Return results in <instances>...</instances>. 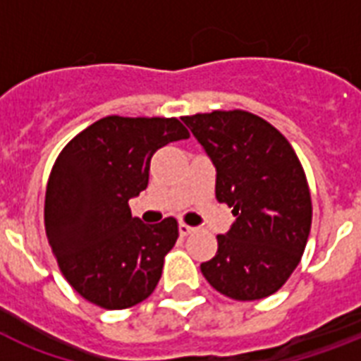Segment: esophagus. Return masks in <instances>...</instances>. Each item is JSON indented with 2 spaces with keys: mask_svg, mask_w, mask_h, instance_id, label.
Segmentation results:
<instances>
[{
  "mask_svg": "<svg viewBox=\"0 0 361 361\" xmlns=\"http://www.w3.org/2000/svg\"><path fill=\"white\" fill-rule=\"evenodd\" d=\"M178 231H180L181 236H189L191 232H195V228L189 225H185V223H180V225H178Z\"/></svg>",
  "mask_w": 361,
  "mask_h": 361,
  "instance_id": "esophagus-1",
  "label": "esophagus"
}]
</instances>
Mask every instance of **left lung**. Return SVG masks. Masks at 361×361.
Returning a JSON list of instances; mask_svg holds the SVG:
<instances>
[{
  "mask_svg": "<svg viewBox=\"0 0 361 361\" xmlns=\"http://www.w3.org/2000/svg\"><path fill=\"white\" fill-rule=\"evenodd\" d=\"M215 166V197L236 221L200 264L221 294L271 296L300 264L311 231V195L300 159L274 125L245 110L181 118Z\"/></svg>",
  "mask_w": 361,
  "mask_h": 361,
  "instance_id": "8db88e82",
  "label": "left lung"
}]
</instances>
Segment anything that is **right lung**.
Returning a JSON list of instances; mask_svg holds the SVG:
<instances>
[{
	"label": "right lung",
	"instance_id": "obj_1",
	"mask_svg": "<svg viewBox=\"0 0 361 361\" xmlns=\"http://www.w3.org/2000/svg\"><path fill=\"white\" fill-rule=\"evenodd\" d=\"M189 130L176 118L106 116L76 135L54 163L44 226L59 269L87 302L127 309L157 286L178 221L144 225L129 200L147 187L149 161Z\"/></svg>",
	"mask_w": 361,
	"mask_h": 361
}]
</instances>
